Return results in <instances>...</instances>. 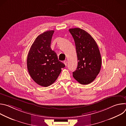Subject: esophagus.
<instances>
[{"mask_svg":"<svg viewBox=\"0 0 126 126\" xmlns=\"http://www.w3.org/2000/svg\"><path fill=\"white\" fill-rule=\"evenodd\" d=\"M64 64L65 65V66H67V60L64 61Z\"/></svg>","mask_w":126,"mask_h":126,"instance_id":"34e87169","label":"esophagus"}]
</instances>
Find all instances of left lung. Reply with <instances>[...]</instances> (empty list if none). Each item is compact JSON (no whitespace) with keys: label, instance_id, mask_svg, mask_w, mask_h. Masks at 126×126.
Segmentation results:
<instances>
[{"label":"left lung","instance_id":"8db88e82","mask_svg":"<svg viewBox=\"0 0 126 126\" xmlns=\"http://www.w3.org/2000/svg\"><path fill=\"white\" fill-rule=\"evenodd\" d=\"M69 31L75 41L78 58V66L73 76L81 84H89L96 79L101 70L102 60L98 46L84 30L75 28Z\"/></svg>","mask_w":126,"mask_h":126}]
</instances>
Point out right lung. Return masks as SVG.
<instances>
[{
    "mask_svg": "<svg viewBox=\"0 0 126 126\" xmlns=\"http://www.w3.org/2000/svg\"><path fill=\"white\" fill-rule=\"evenodd\" d=\"M54 30L38 35L32 44L27 59L28 72L37 84L48 87L54 82L65 65L59 61L51 47Z\"/></svg>",
    "mask_w": 126,
    "mask_h": 126,
    "instance_id": "1",
    "label": "right lung"
}]
</instances>
